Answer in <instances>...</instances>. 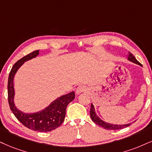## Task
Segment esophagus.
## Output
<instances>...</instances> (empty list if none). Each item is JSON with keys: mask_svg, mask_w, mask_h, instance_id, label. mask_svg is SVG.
Returning <instances> with one entry per match:
<instances>
[{"mask_svg": "<svg viewBox=\"0 0 152 152\" xmlns=\"http://www.w3.org/2000/svg\"><path fill=\"white\" fill-rule=\"evenodd\" d=\"M87 90H88V88L87 87V86L82 85H80L79 87H77L75 91L77 94H79L82 92H85V91H87Z\"/></svg>", "mask_w": 152, "mask_h": 152, "instance_id": "34e87169", "label": "esophagus"}]
</instances>
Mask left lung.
<instances>
[{"mask_svg": "<svg viewBox=\"0 0 152 152\" xmlns=\"http://www.w3.org/2000/svg\"><path fill=\"white\" fill-rule=\"evenodd\" d=\"M128 60L131 62H133V63H136V64H138L140 65H142L141 63H140L139 61H137V60L135 58V57L133 56V54H132L130 52H129V56H128ZM90 115L91 118L93 122H94L96 125H99V126L102 127L103 128L107 129V130H120V129L125 128L126 127L130 125L131 123H129V124L126 125H113L110 124V123H106V122L103 121L102 120H101L99 118V116L96 114V112H95L94 107L93 104H91V108H90Z\"/></svg>", "mask_w": 152, "mask_h": 152, "instance_id": "obj_1", "label": "left lung"}]
</instances>
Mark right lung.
Returning a JSON list of instances; mask_svg holds the SVG:
<instances>
[{"label": "right lung", "mask_w": 152, "mask_h": 152, "mask_svg": "<svg viewBox=\"0 0 152 152\" xmlns=\"http://www.w3.org/2000/svg\"><path fill=\"white\" fill-rule=\"evenodd\" d=\"M39 50H37L24 56L17 61L11 69L7 82V99L9 106L16 118L26 128L34 131L49 132L59 127L64 121L67 106L75 99V92L63 95L52 102L47 108L42 111L35 113H24L17 109L14 102V87L13 79L15 74L24 62L30 60L38 56Z\"/></svg>", "instance_id": "add662e5"}]
</instances>
